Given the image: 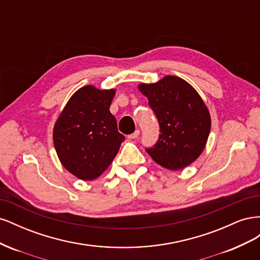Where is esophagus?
<instances>
[{"instance_id":"esophagus-1","label":"esophagus","mask_w":260,"mask_h":260,"mask_svg":"<svg viewBox=\"0 0 260 260\" xmlns=\"http://www.w3.org/2000/svg\"><path fill=\"white\" fill-rule=\"evenodd\" d=\"M139 135H140V130H136L135 132L131 133V135H129V136H128V139H131V140H133V139H137V138L139 137Z\"/></svg>"}]
</instances>
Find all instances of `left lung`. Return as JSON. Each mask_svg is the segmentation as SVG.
<instances>
[{
    "label": "left lung",
    "mask_w": 260,
    "mask_h": 260,
    "mask_svg": "<svg viewBox=\"0 0 260 260\" xmlns=\"http://www.w3.org/2000/svg\"><path fill=\"white\" fill-rule=\"evenodd\" d=\"M160 125L159 139L147 154L161 167L184 169L203 153L209 137L211 118L200 94L184 79L165 76L155 83H140Z\"/></svg>",
    "instance_id": "left-lung-1"
}]
</instances>
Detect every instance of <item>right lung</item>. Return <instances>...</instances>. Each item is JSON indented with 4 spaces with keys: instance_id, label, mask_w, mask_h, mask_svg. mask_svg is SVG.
I'll use <instances>...</instances> for the list:
<instances>
[{
    "instance_id": "add662e5",
    "label": "right lung",
    "mask_w": 260,
    "mask_h": 260,
    "mask_svg": "<svg viewBox=\"0 0 260 260\" xmlns=\"http://www.w3.org/2000/svg\"><path fill=\"white\" fill-rule=\"evenodd\" d=\"M115 94V89L84 85L68 100L55 121V151L62 166L78 179L99 178L124 141L109 112Z\"/></svg>"
}]
</instances>
